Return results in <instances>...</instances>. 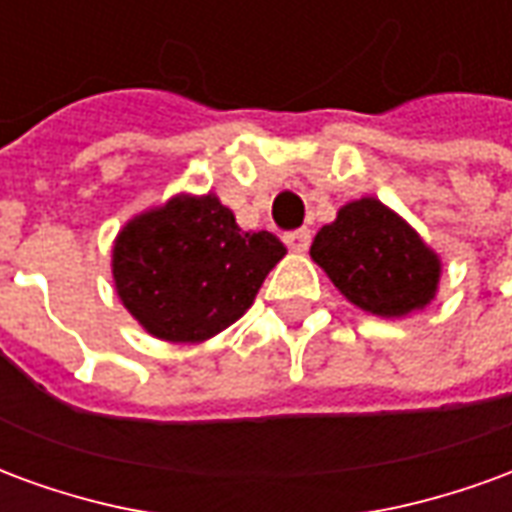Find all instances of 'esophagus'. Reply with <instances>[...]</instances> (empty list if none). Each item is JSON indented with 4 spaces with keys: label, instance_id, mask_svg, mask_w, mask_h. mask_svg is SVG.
I'll list each match as a JSON object with an SVG mask.
<instances>
[{
    "label": "esophagus",
    "instance_id": "esophagus-1",
    "mask_svg": "<svg viewBox=\"0 0 512 512\" xmlns=\"http://www.w3.org/2000/svg\"><path fill=\"white\" fill-rule=\"evenodd\" d=\"M282 241H285L288 249H293V252H307V249H310L312 235L307 227H301V230H290V233L282 235Z\"/></svg>",
    "mask_w": 512,
    "mask_h": 512
}]
</instances>
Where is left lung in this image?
I'll return each instance as SVG.
<instances>
[{
    "mask_svg": "<svg viewBox=\"0 0 512 512\" xmlns=\"http://www.w3.org/2000/svg\"><path fill=\"white\" fill-rule=\"evenodd\" d=\"M334 288L356 307L400 318L436 296L439 257L376 197L348 202L310 249Z\"/></svg>",
    "mask_w": 512,
    "mask_h": 512,
    "instance_id": "8db88e82",
    "label": "left lung"
}]
</instances>
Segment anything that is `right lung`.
I'll return each instance as SVG.
<instances>
[{
	"mask_svg": "<svg viewBox=\"0 0 512 512\" xmlns=\"http://www.w3.org/2000/svg\"><path fill=\"white\" fill-rule=\"evenodd\" d=\"M285 257L274 233H244L213 194L175 197L117 235L115 285L147 332L202 343L244 315Z\"/></svg>",
	"mask_w": 512,
	"mask_h": 512,
	"instance_id": "obj_1",
	"label": "right lung"
}]
</instances>
